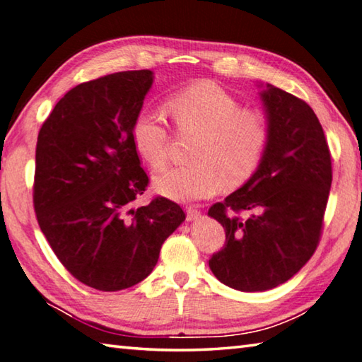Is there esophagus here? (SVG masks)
<instances>
[{"label":"esophagus","instance_id":"obj_1","mask_svg":"<svg viewBox=\"0 0 362 362\" xmlns=\"http://www.w3.org/2000/svg\"><path fill=\"white\" fill-rule=\"evenodd\" d=\"M201 216V212L196 207H187V220L188 221H194V220H198Z\"/></svg>","mask_w":362,"mask_h":362}]
</instances>
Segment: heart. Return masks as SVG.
Returning <instances> with one entry per match:
<instances>
[{
  "label": "heart",
  "instance_id": "obj_1",
  "mask_svg": "<svg viewBox=\"0 0 362 362\" xmlns=\"http://www.w3.org/2000/svg\"><path fill=\"white\" fill-rule=\"evenodd\" d=\"M168 109L182 133L199 134L192 160L155 175L153 187L174 201L214 196L225 185L238 187L258 169L269 141V123L258 109L239 107L238 98L210 81H198L177 91ZM136 152L150 168L168 164L169 133L160 117L141 110L131 124Z\"/></svg>",
  "mask_w": 362,
  "mask_h": 362
}]
</instances>
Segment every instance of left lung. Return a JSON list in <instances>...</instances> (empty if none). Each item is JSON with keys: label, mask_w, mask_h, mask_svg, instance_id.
I'll use <instances>...</instances> for the list:
<instances>
[{"label": "left lung", "mask_w": 362, "mask_h": 362, "mask_svg": "<svg viewBox=\"0 0 362 362\" xmlns=\"http://www.w3.org/2000/svg\"><path fill=\"white\" fill-rule=\"evenodd\" d=\"M258 87L269 123L264 156L244 185L209 209L226 233L210 271L247 293L285 284L310 259L332 183L329 147L312 107L271 83Z\"/></svg>", "instance_id": "left-lung-1"}]
</instances>
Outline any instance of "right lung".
Masks as SVG:
<instances>
[{
	"label": "right lung",
	"instance_id": "1",
	"mask_svg": "<svg viewBox=\"0 0 362 362\" xmlns=\"http://www.w3.org/2000/svg\"><path fill=\"white\" fill-rule=\"evenodd\" d=\"M150 69L123 71L69 90L37 134L35 210L57 258L100 291H120L153 271L163 242L185 221L179 204L133 207L148 177L131 124L152 88Z\"/></svg>",
	"mask_w": 362,
	"mask_h": 362
}]
</instances>
